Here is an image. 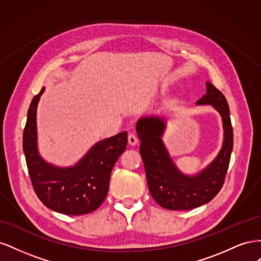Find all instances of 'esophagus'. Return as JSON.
<instances>
[{
	"mask_svg": "<svg viewBox=\"0 0 261 261\" xmlns=\"http://www.w3.org/2000/svg\"><path fill=\"white\" fill-rule=\"evenodd\" d=\"M128 144H129L130 146H136V145L138 144V139H137L135 134H132V133H130L129 135H128Z\"/></svg>",
	"mask_w": 261,
	"mask_h": 261,
	"instance_id": "obj_1",
	"label": "esophagus"
}]
</instances>
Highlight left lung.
I'll return each instance as SVG.
<instances>
[{
    "mask_svg": "<svg viewBox=\"0 0 261 261\" xmlns=\"http://www.w3.org/2000/svg\"><path fill=\"white\" fill-rule=\"evenodd\" d=\"M206 85L207 93L197 101V105H210L220 113L224 139L216 159L196 175L183 174L169 155L162 141L164 117L144 116L136 124L149 192L158 204L165 209L191 210L200 207L215 198L224 183L233 149L230 109L223 93L211 83L207 82Z\"/></svg>",
    "mask_w": 261,
    "mask_h": 261,
    "instance_id": "8db88e82",
    "label": "left lung"
}]
</instances>
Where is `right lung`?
<instances>
[{
  "label": "right lung",
  "instance_id": "obj_1",
  "mask_svg": "<svg viewBox=\"0 0 261 261\" xmlns=\"http://www.w3.org/2000/svg\"><path fill=\"white\" fill-rule=\"evenodd\" d=\"M43 91L31 101L22 136L31 184L49 209L68 216L86 215L106 199L112 169L127 145V133L99 141L74 167H54L42 159L37 146V107Z\"/></svg>",
  "mask_w": 261,
  "mask_h": 261
}]
</instances>
